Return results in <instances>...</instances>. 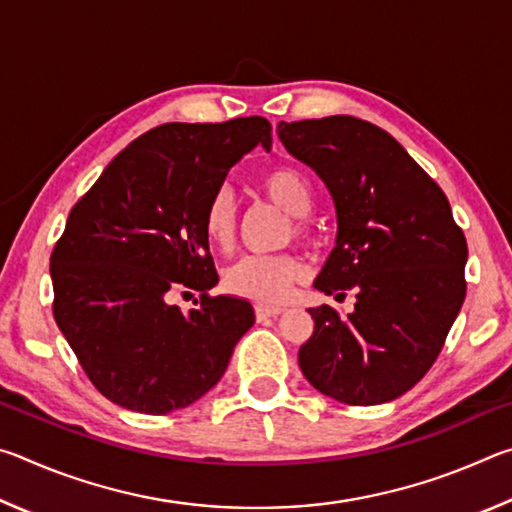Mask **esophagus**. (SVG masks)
Returning <instances> with one entry per match:
<instances>
[{"instance_id":"1","label":"esophagus","mask_w":512,"mask_h":512,"mask_svg":"<svg viewBox=\"0 0 512 512\" xmlns=\"http://www.w3.org/2000/svg\"><path fill=\"white\" fill-rule=\"evenodd\" d=\"M282 314V307H268V305H257L255 307V316L257 320H266V318H275Z\"/></svg>"}]
</instances>
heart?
<instances>
[{
    "label": "heart",
    "mask_w": 512,
    "mask_h": 512,
    "mask_svg": "<svg viewBox=\"0 0 512 512\" xmlns=\"http://www.w3.org/2000/svg\"><path fill=\"white\" fill-rule=\"evenodd\" d=\"M259 189L271 201L291 214L287 237H311L307 214L314 207V189L309 178L296 167H273L259 178ZM239 210L228 187H219L210 196L203 212V230L212 246L230 250L237 239ZM305 277V266L293 253L246 255L225 271V287L239 298H248L259 305H280L289 298L293 284Z\"/></svg>",
    "instance_id": "heart-1"
}]
</instances>
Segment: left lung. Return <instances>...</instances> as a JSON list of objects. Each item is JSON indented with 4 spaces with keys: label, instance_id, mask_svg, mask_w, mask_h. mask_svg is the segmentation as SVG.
<instances>
[{
    "label": "left lung",
    "instance_id": "left-lung-1",
    "mask_svg": "<svg viewBox=\"0 0 512 512\" xmlns=\"http://www.w3.org/2000/svg\"><path fill=\"white\" fill-rule=\"evenodd\" d=\"M277 131L334 198L336 246L314 287L336 300L357 296L348 316L309 309L302 375L336 402H391L427 375L461 311L463 230L443 189L384 128L334 115L280 121Z\"/></svg>",
    "mask_w": 512,
    "mask_h": 512
}]
</instances>
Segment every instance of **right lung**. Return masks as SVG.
<instances>
[{
    "label": "right lung",
    "mask_w": 512,
    "mask_h": 512,
    "mask_svg": "<svg viewBox=\"0 0 512 512\" xmlns=\"http://www.w3.org/2000/svg\"><path fill=\"white\" fill-rule=\"evenodd\" d=\"M271 124H162L133 140L67 216L51 253L54 318L94 388L124 409L164 415L210 391L255 323L250 302L210 296L219 275L203 212ZM198 290L185 315L176 292ZM197 304V301H195Z\"/></svg>",
    "instance_id": "right-lung-1"
}]
</instances>
